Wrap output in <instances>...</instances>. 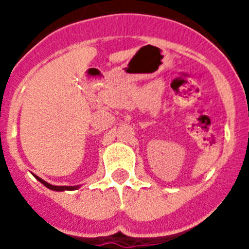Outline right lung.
Returning <instances> with one entry per match:
<instances>
[{
  "label": "right lung",
  "instance_id": "right-lung-1",
  "mask_svg": "<svg viewBox=\"0 0 249 249\" xmlns=\"http://www.w3.org/2000/svg\"><path fill=\"white\" fill-rule=\"evenodd\" d=\"M35 177H36L37 179H38V181L43 184V186H46L47 188H50V190H52V191H59V192H61V191H66V190L72 191V190H77V188L80 187V186H52V184H50V183H47L46 181H43L42 178L37 177V176H35Z\"/></svg>",
  "mask_w": 249,
  "mask_h": 249
}]
</instances>
